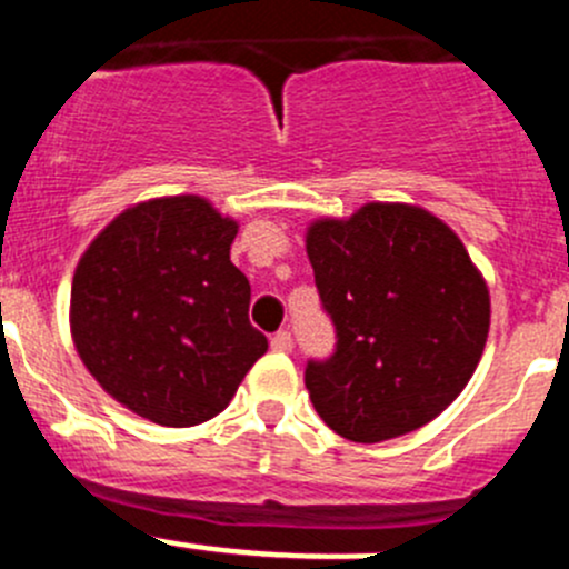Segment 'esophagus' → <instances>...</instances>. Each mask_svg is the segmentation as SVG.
Returning a JSON list of instances; mask_svg holds the SVG:
<instances>
[{
	"label": "esophagus",
	"mask_w": 569,
	"mask_h": 569,
	"mask_svg": "<svg viewBox=\"0 0 569 569\" xmlns=\"http://www.w3.org/2000/svg\"><path fill=\"white\" fill-rule=\"evenodd\" d=\"M291 347H295V339H291L289 330H278V333L272 336V350L274 352H291Z\"/></svg>",
	"instance_id": "1"
}]
</instances>
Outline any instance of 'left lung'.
Returning a JSON list of instances; mask_svg holds the SVG:
<instances>
[{
    "mask_svg": "<svg viewBox=\"0 0 569 569\" xmlns=\"http://www.w3.org/2000/svg\"><path fill=\"white\" fill-rule=\"evenodd\" d=\"M336 352L306 389L330 431L375 445L437 419L465 391L489 336V286L456 230L419 206L367 202L306 230Z\"/></svg>",
    "mask_w": 569,
    "mask_h": 569,
    "instance_id": "1",
    "label": "left lung"
}]
</instances>
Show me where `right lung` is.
<instances>
[{
    "label": "right lung",
    "instance_id": "add662e5",
    "mask_svg": "<svg viewBox=\"0 0 569 569\" xmlns=\"http://www.w3.org/2000/svg\"><path fill=\"white\" fill-rule=\"evenodd\" d=\"M236 233L239 222L206 197H156L110 219L77 261V356L138 417L208 422L267 352L247 317L250 280L230 261Z\"/></svg>",
    "mask_w": 569,
    "mask_h": 569
}]
</instances>
